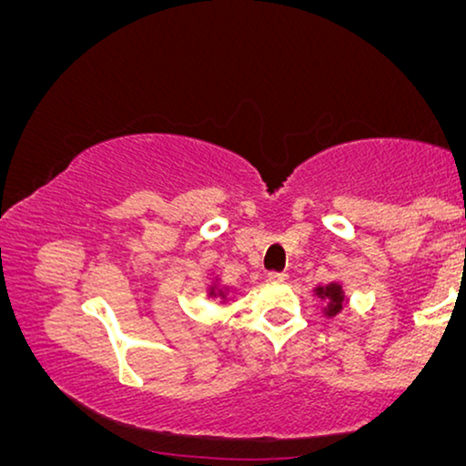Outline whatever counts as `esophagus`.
Returning <instances> with one entry per match:
<instances>
[{
  "instance_id": "34e87169",
  "label": "esophagus",
  "mask_w": 466,
  "mask_h": 466,
  "mask_svg": "<svg viewBox=\"0 0 466 466\" xmlns=\"http://www.w3.org/2000/svg\"><path fill=\"white\" fill-rule=\"evenodd\" d=\"M268 279H270L272 283H285V280L289 279V274H287V272H277V270H272L270 274H268Z\"/></svg>"
}]
</instances>
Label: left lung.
Returning <instances> with one entry per match:
<instances>
[{
	"instance_id": "left-lung-1",
	"label": "left lung",
	"mask_w": 466,
	"mask_h": 466,
	"mask_svg": "<svg viewBox=\"0 0 466 466\" xmlns=\"http://www.w3.org/2000/svg\"><path fill=\"white\" fill-rule=\"evenodd\" d=\"M317 296L329 301L325 308L327 317H336V314L344 308V293H342V285L338 283H329L327 287H319Z\"/></svg>"
}]
</instances>
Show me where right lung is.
Returning <instances> with one entry per match:
<instances>
[{"label":"right lung","instance_id":"add662e5","mask_svg":"<svg viewBox=\"0 0 466 466\" xmlns=\"http://www.w3.org/2000/svg\"><path fill=\"white\" fill-rule=\"evenodd\" d=\"M211 296H215V287H211ZM219 296H224V291H219Z\"/></svg>","mask_w":466,"mask_h":466}]
</instances>
